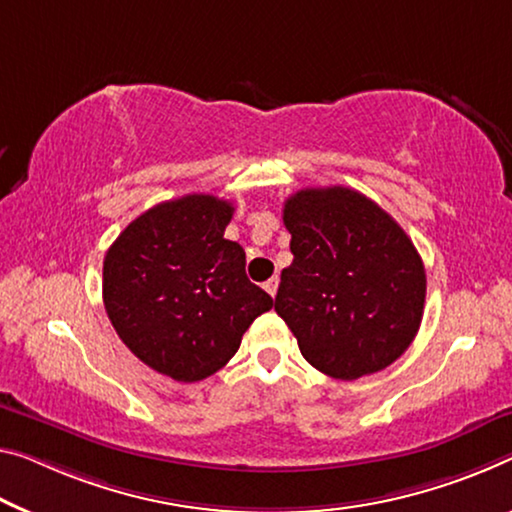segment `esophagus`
Listing matches in <instances>:
<instances>
[{
    "label": "esophagus",
    "mask_w": 512,
    "mask_h": 512,
    "mask_svg": "<svg viewBox=\"0 0 512 512\" xmlns=\"http://www.w3.org/2000/svg\"><path fill=\"white\" fill-rule=\"evenodd\" d=\"M263 288L267 290V293H270V295L274 297V295H277V288H279V279H277V277L267 279V281L263 283Z\"/></svg>",
    "instance_id": "obj_1"
}]
</instances>
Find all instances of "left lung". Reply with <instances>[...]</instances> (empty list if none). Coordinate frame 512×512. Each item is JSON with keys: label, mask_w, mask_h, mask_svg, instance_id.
Instances as JSON below:
<instances>
[{"label": "left lung", "mask_w": 512, "mask_h": 512, "mask_svg": "<svg viewBox=\"0 0 512 512\" xmlns=\"http://www.w3.org/2000/svg\"><path fill=\"white\" fill-rule=\"evenodd\" d=\"M293 263L274 311L302 357L336 380H357L410 348L426 304L419 251L389 212L350 187H306L283 203Z\"/></svg>", "instance_id": "8db88e82"}]
</instances>
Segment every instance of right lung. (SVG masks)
Masks as SVG:
<instances>
[{
  "instance_id": "right-lung-1",
  "label": "right lung",
  "mask_w": 512,
  "mask_h": 512,
  "mask_svg": "<svg viewBox=\"0 0 512 512\" xmlns=\"http://www.w3.org/2000/svg\"><path fill=\"white\" fill-rule=\"evenodd\" d=\"M233 203L187 194L157 203L107 249L102 302L132 355L178 382L229 364L272 297L245 274V249L226 240Z\"/></svg>"
}]
</instances>
